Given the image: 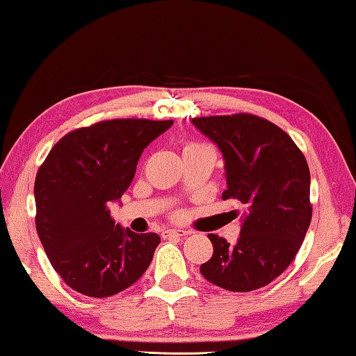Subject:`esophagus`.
Returning <instances> with one entry per match:
<instances>
[{"mask_svg":"<svg viewBox=\"0 0 356 356\" xmlns=\"http://www.w3.org/2000/svg\"><path fill=\"white\" fill-rule=\"evenodd\" d=\"M164 234H166L168 237H185V235H188L190 232L184 229H168Z\"/></svg>","mask_w":356,"mask_h":356,"instance_id":"1","label":"esophagus"}]
</instances>
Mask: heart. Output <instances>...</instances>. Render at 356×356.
<instances>
[{"label": "heart", "mask_w": 356, "mask_h": 356, "mask_svg": "<svg viewBox=\"0 0 356 356\" xmlns=\"http://www.w3.org/2000/svg\"><path fill=\"white\" fill-rule=\"evenodd\" d=\"M200 149H213L209 145H204V143H187L184 147V154L185 153H192V152H200ZM214 152V149H213Z\"/></svg>", "instance_id": "b5f03b06"}]
</instances>
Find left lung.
Instances as JSON below:
<instances>
[{"label": "left lung", "mask_w": 356, "mask_h": 356, "mask_svg": "<svg viewBox=\"0 0 356 356\" xmlns=\"http://www.w3.org/2000/svg\"><path fill=\"white\" fill-rule=\"evenodd\" d=\"M192 122L222 153L227 180L222 200L243 204L237 243L208 234L213 257L200 273L230 292L261 289L292 263L312 222L307 159L289 134L254 114L193 118Z\"/></svg>", "instance_id": "left-lung-1"}]
</instances>
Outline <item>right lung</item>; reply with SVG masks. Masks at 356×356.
<instances>
[{"label": "right lung", "mask_w": 356, "mask_h": 356, "mask_svg": "<svg viewBox=\"0 0 356 356\" xmlns=\"http://www.w3.org/2000/svg\"><path fill=\"white\" fill-rule=\"evenodd\" d=\"M172 121L111 119L64 135L35 177V226L61 279L79 293L111 297L143 276L161 242L114 222L109 203L132 184L143 149Z\"/></svg>", "instance_id": "add662e5"}]
</instances>
